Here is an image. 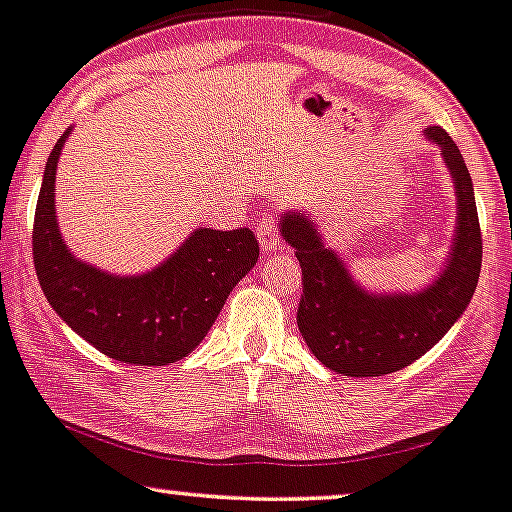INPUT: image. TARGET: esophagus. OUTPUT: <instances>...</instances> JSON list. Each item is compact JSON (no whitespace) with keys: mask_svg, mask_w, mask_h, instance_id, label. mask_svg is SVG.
I'll use <instances>...</instances> for the list:
<instances>
[{"mask_svg":"<svg viewBox=\"0 0 512 512\" xmlns=\"http://www.w3.org/2000/svg\"><path fill=\"white\" fill-rule=\"evenodd\" d=\"M257 241H260L262 252H274L281 248L278 241V229H276V217H262L260 227H257Z\"/></svg>","mask_w":512,"mask_h":512,"instance_id":"esophagus-1","label":"esophagus"}]
</instances>
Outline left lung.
Returning a JSON list of instances; mask_svg holds the SVG:
<instances>
[{"mask_svg": "<svg viewBox=\"0 0 512 512\" xmlns=\"http://www.w3.org/2000/svg\"><path fill=\"white\" fill-rule=\"evenodd\" d=\"M424 135L440 147L459 208L445 269L424 290L367 292L323 243L309 215L288 210L278 224L302 267L299 332L313 356L337 374L384 377L412 365L447 335L478 288L482 234L470 173L459 147L440 126L426 128Z\"/></svg>", "mask_w": 512, "mask_h": 512, "instance_id": "1", "label": "left lung"}]
</instances>
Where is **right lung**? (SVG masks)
Masks as SVG:
<instances>
[{
	"label": "right lung",
	"mask_w": 512,
	"mask_h": 512,
	"mask_svg": "<svg viewBox=\"0 0 512 512\" xmlns=\"http://www.w3.org/2000/svg\"><path fill=\"white\" fill-rule=\"evenodd\" d=\"M72 128L46 161L32 255L53 311L105 356L126 365H168L203 342L234 285L255 267L250 229H194L166 262L140 276H114L77 260L56 220V168Z\"/></svg>",
	"instance_id": "obj_1"
}]
</instances>
